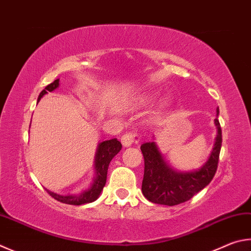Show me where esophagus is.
Returning <instances> with one entry per match:
<instances>
[{"instance_id":"1","label":"esophagus","mask_w":251,"mask_h":251,"mask_svg":"<svg viewBox=\"0 0 251 251\" xmlns=\"http://www.w3.org/2000/svg\"><path fill=\"white\" fill-rule=\"evenodd\" d=\"M140 137L139 135L134 133H126L122 136V144L125 147H129L131 145H137L139 143Z\"/></svg>"}]
</instances>
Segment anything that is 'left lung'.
Returning <instances> with one entry per match:
<instances>
[{
    "mask_svg": "<svg viewBox=\"0 0 251 251\" xmlns=\"http://www.w3.org/2000/svg\"><path fill=\"white\" fill-rule=\"evenodd\" d=\"M220 111L216 110V116ZM216 141L211 156L199 170L179 172L173 170L165 161L154 141L140 146L144 156L145 171L141 191L148 201L173 206L189 201L195 194L209 184L215 176L222 147V128L217 118Z\"/></svg>",
    "mask_w": 251,
    "mask_h": 251,
    "instance_id": "left-lung-1",
    "label": "left lung"
}]
</instances>
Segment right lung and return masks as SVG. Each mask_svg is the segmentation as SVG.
I'll use <instances>...</instances> for the list:
<instances>
[{"label": "right lung", "mask_w": 251, "mask_h": 251, "mask_svg": "<svg viewBox=\"0 0 251 251\" xmlns=\"http://www.w3.org/2000/svg\"><path fill=\"white\" fill-rule=\"evenodd\" d=\"M59 86V79L54 80L52 83L48 84L45 90L40 92L38 97V101L42 99L47 92H52L53 90H56ZM122 144L116 138H113L110 140L102 141L99 144V147L97 150V154H95V177L93 181V184L91 185V188L86 191H83L81 194L78 195H60L57 193H53L51 191L46 189L47 192L49 193L50 197H52L57 201L70 204V205H82L86 203L94 202L97 200L100 194H101L102 190L106 183V176H107V169L108 165L112 159L116 156V154L121 151Z\"/></svg>", "instance_id": "right-lung-1"}]
</instances>
